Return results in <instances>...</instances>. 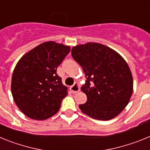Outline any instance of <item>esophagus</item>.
<instances>
[{"label": "esophagus", "instance_id": "obj_1", "mask_svg": "<svg viewBox=\"0 0 150 150\" xmlns=\"http://www.w3.org/2000/svg\"><path fill=\"white\" fill-rule=\"evenodd\" d=\"M70 90L72 91L73 93H76V92H78L79 91V84L77 83H74V84L70 87Z\"/></svg>", "mask_w": 150, "mask_h": 150}]
</instances>
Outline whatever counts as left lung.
Returning <instances> with one entry per match:
<instances>
[{
	"label": "left lung",
	"mask_w": 150,
	"mask_h": 150,
	"mask_svg": "<svg viewBox=\"0 0 150 150\" xmlns=\"http://www.w3.org/2000/svg\"><path fill=\"white\" fill-rule=\"evenodd\" d=\"M71 55L86 78L81 89L87 101L79 104V109L95 120L107 121L117 116L133 92L132 74L126 62L116 51L97 43L74 46Z\"/></svg>",
	"instance_id": "obj_1"
}]
</instances>
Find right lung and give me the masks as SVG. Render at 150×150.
<instances>
[{
    "instance_id": "right-lung-1",
    "label": "right lung",
    "mask_w": 150,
    "mask_h": 150,
    "mask_svg": "<svg viewBox=\"0 0 150 150\" xmlns=\"http://www.w3.org/2000/svg\"><path fill=\"white\" fill-rule=\"evenodd\" d=\"M71 48L48 41L24 55L12 76L11 91L17 107L28 117L44 120L55 115L67 95L56 74Z\"/></svg>"
}]
</instances>
